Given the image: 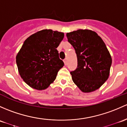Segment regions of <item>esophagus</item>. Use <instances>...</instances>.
<instances>
[{
    "mask_svg": "<svg viewBox=\"0 0 127 127\" xmlns=\"http://www.w3.org/2000/svg\"><path fill=\"white\" fill-rule=\"evenodd\" d=\"M64 63L65 66H66V65H67V59H64Z\"/></svg>",
    "mask_w": 127,
    "mask_h": 127,
    "instance_id": "34e87169",
    "label": "esophagus"
}]
</instances>
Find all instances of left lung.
I'll list each match as a JSON object with an SVG mask.
<instances>
[{
	"label": "left lung",
	"mask_w": 127,
	"mask_h": 127,
	"mask_svg": "<svg viewBox=\"0 0 127 127\" xmlns=\"http://www.w3.org/2000/svg\"><path fill=\"white\" fill-rule=\"evenodd\" d=\"M68 41L74 47L78 66L70 72L72 78L83 93L100 88L108 78L112 58L105 42L96 32L80 30L67 33Z\"/></svg>",
	"instance_id": "8db88e82"
}]
</instances>
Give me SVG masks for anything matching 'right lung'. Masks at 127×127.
Masks as SVG:
<instances>
[{
    "instance_id": "1",
    "label": "right lung",
    "mask_w": 127,
    "mask_h": 127,
    "mask_svg": "<svg viewBox=\"0 0 127 127\" xmlns=\"http://www.w3.org/2000/svg\"><path fill=\"white\" fill-rule=\"evenodd\" d=\"M64 33L45 29L27 38L16 55L19 73L29 86L46 89L56 79L64 66L57 48Z\"/></svg>"
}]
</instances>
